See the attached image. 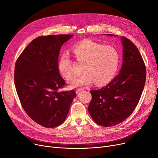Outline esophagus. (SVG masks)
<instances>
[{
  "instance_id": "1",
  "label": "esophagus",
  "mask_w": 158,
  "mask_h": 158,
  "mask_svg": "<svg viewBox=\"0 0 158 158\" xmlns=\"http://www.w3.org/2000/svg\"><path fill=\"white\" fill-rule=\"evenodd\" d=\"M82 89H77L76 90V94H78V93H79L81 91H82Z\"/></svg>"
}]
</instances>
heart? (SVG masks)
I'll list each match as a JSON object with an SVG mask.
<instances>
[{
	"label": "heart",
	"mask_w": 158,
	"mask_h": 158,
	"mask_svg": "<svg viewBox=\"0 0 158 158\" xmlns=\"http://www.w3.org/2000/svg\"><path fill=\"white\" fill-rule=\"evenodd\" d=\"M73 52L77 61L83 64L81 76L74 78L71 85L73 87L85 86L95 81L97 85H103L114 77L119 63V55L114 47L85 40L75 45ZM73 62L69 52H64L58 61V69L66 79L73 76Z\"/></svg>",
	"instance_id": "1"
}]
</instances>
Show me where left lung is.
Masks as SVG:
<instances>
[{"mask_svg":"<svg viewBox=\"0 0 158 158\" xmlns=\"http://www.w3.org/2000/svg\"><path fill=\"white\" fill-rule=\"evenodd\" d=\"M121 40L123 53L119 74L106 86L90 91L89 113L103 127L117 125L129 117L139 102L146 81V67L138 48L126 37Z\"/></svg>","mask_w":158,"mask_h":158,"instance_id":"8db88e82","label":"left lung"}]
</instances>
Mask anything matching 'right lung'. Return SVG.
Listing matches in <instances>:
<instances>
[{"label": "right lung", "mask_w": 158, "mask_h": 158, "mask_svg": "<svg viewBox=\"0 0 158 158\" xmlns=\"http://www.w3.org/2000/svg\"><path fill=\"white\" fill-rule=\"evenodd\" d=\"M72 35L39 36L33 40L15 63L14 80L21 105L29 117L40 126H60L67 116L73 89L59 92L66 85L58 69L62 45Z\"/></svg>", "instance_id": "1"}]
</instances>
